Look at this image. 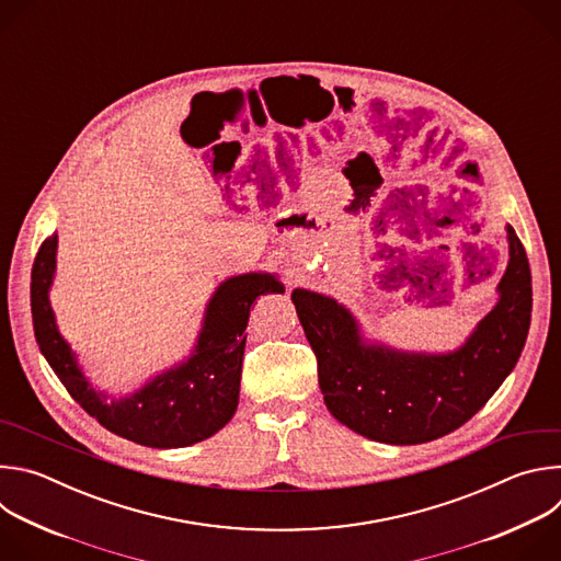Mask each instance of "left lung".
Segmentation results:
<instances>
[{
    "mask_svg": "<svg viewBox=\"0 0 561 561\" xmlns=\"http://www.w3.org/2000/svg\"><path fill=\"white\" fill-rule=\"evenodd\" d=\"M506 232L511 260L500 299L453 353L366 344L357 319L333 297L293 290L319 388L337 422L373 442L411 446L457 431L489 402L524 351L533 310L526 251L513 226Z\"/></svg>",
    "mask_w": 561,
    "mask_h": 561,
    "instance_id": "1",
    "label": "left lung"
}]
</instances>
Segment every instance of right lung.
<instances>
[{
    "label": "right lung",
    "mask_w": 561,
    "mask_h": 561,
    "mask_svg": "<svg viewBox=\"0 0 561 561\" xmlns=\"http://www.w3.org/2000/svg\"><path fill=\"white\" fill-rule=\"evenodd\" d=\"M57 232L44 239L31 273L33 329L42 355L70 397L111 433L150 448H182L221 431L237 411L251 306L284 293L275 275L247 273L219 284L204 314L193 355L152 377L137 392L111 399L95 390L59 335L48 290L55 275Z\"/></svg>",
    "instance_id": "obj_1"
}]
</instances>
